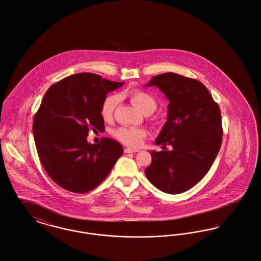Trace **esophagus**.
<instances>
[{
  "label": "esophagus",
  "mask_w": 261,
  "mask_h": 261,
  "mask_svg": "<svg viewBox=\"0 0 261 261\" xmlns=\"http://www.w3.org/2000/svg\"><path fill=\"white\" fill-rule=\"evenodd\" d=\"M124 152H125V153H136V152H139V150H137V149H131V148H125V149H124Z\"/></svg>",
  "instance_id": "34e87169"
}]
</instances>
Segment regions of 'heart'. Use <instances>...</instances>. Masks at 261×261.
Returning a JSON list of instances; mask_svg holds the SVG:
<instances>
[{"mask_svg": "<svg viewBox=\"0 0 261 261\" xmlns=\"http://www.w3.org/2000/svg\"><path fill=\"white\" fill-rule=\"evenodd\" d=\"M127 96L133 103V105L146 115L153 113L157 108L156 99L151 94L143 90H130L127 92ZM116 104L117 97L115 95H109L103 100L100 113L101 117L105 121H108L112 118ZM113 135L120 142L127 146L138 147L141 145L143 139L147 136V131L143 128L121 126L113 131Z\"/></svg>", "mask_w": 261, "mask_h": 261, "instance_id": "obj_1", "label": "heart"}]
</instances>
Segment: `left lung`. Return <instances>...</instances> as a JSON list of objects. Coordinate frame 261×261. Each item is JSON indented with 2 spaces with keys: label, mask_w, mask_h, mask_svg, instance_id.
<instances>
[{
  "label": "left lung",
  "mask_w": 261,
  "mask_h": 261,
  "mask_svg": "<svg viewBox=\"0 0 261 261\" xmlns=\"http://www.w3.org/2000/svg\"><path fill=\"white\" fill-rule=\"evenodd\" d=\"M159 88L169 100L168 118L145 169L159 190L179 194L198 183L209 171L222 143L221 113L201 82L175 73L154 76L146 85ZM167 144L171 150H165Z\"/></svg>",
  "instance_id": "1"
}]
</instances>
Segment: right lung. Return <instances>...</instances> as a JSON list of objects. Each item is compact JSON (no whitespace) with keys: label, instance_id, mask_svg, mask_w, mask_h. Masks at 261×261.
<instances>
[{"label":"right lung","instance_id":"1","mask_svg":"<svg viewBox=\"0 0 261 261\" xmlns=\"http://www.w3.org/2000/svg\"><path fill=\"white\" fill-rule=\"evenodd\" d=\"M92 73L74 74L48 89L34 116L33 134L41 163L60 187L86 193L112 170L123 147L111 138L88 143L89 130L104 131L101 105L123 86Z\"/></svg>","mask_w":261,"mask_h":261}]
</instances>
